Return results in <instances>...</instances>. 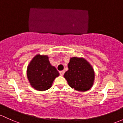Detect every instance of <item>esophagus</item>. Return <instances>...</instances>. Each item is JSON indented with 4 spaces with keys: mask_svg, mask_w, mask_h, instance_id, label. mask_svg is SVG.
<instances>
[{
    "mask_svg": "<svg viewBox=\"0 0 123 123\" xmlns=\"http://www.w3.org/2000/svg\"><path fill=\"white\" fill-rule=\"evenodd\" d=\"M64 73H65V71H59V74H60V75H62V76L64 74Z\"/></svg>",
    "mask_w": 123,
    "mask_h": 123,
    "instance_id": "esophagus-1",
    "label": "esophagus"
}]
</instances>
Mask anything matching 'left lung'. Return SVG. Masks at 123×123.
Instances as JSON below:
<instances>
[{
  "label": "left lung",
  "instance_id": "8db88e82",
  "mask_svg": "<svg viewBox=\"0 0 123 123\" xmlns=\"http://www.w3.org/2000/svg\"><path fill=\"white\" fill-rule=\"evenodd\" d=\"M68 67V70L64 76L72 88L79 91H86L92 87L95 78L94 71L84 58H71Z\"/></svg>",
  "mask_w": 123,
  "mask_h": 123
}]
</instances>
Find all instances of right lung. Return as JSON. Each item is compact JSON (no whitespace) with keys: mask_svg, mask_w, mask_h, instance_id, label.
<instances>
[{"mask_svg":"<svg viewBox=\"0 0 123 123\" xmlns=\"http://www.w3.org/2000/svg\"><path fill=\"white\" fill-rule=\"evenodd\" d=\"M59 75L52 66L47 55H37L27 68V77L30 84L38 91H45L51 87L54 80Z\"/></svg>","mask_w":123,"mask_h":123,"instance_id":"obj_1","label":"right lung"}]
</instances>
